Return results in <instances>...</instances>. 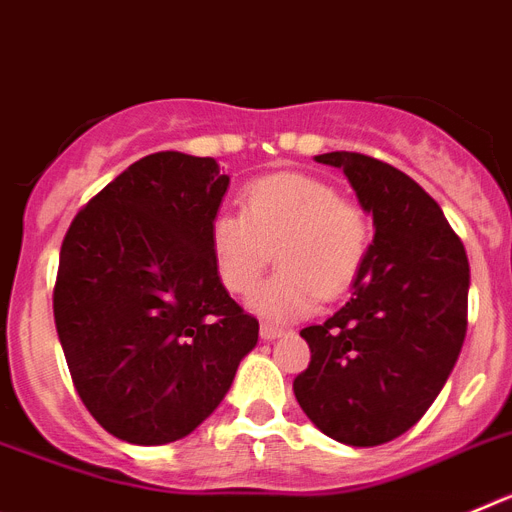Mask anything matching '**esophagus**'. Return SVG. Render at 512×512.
Segmentation results:
<instances>
[{
	"label": "esophagus",
	"mask_w": 512,
	"mask_h": 512,
	"mask_svg": "<svg viewBox=\"0 0 512 512\" xmlns=\"http://www.w3.org/2000/svg\"><path fill=\"white\" fill-rule=\"evenodd\" d=\"M261 338H264V341H274V338H282L284 336V328H277V325H269V323H264L261 325Z\"/></svg>",
	"instance_id": "esophagus-1"
}]
</instances>
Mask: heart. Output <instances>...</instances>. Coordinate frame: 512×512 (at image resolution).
Listing matches in <instances>:
<instances>
[{
  "mask_svg": "<svg viewBox=\"0 0 512 512\" xmlns=\"http://www.w3.org/2000/svg\"><path fill=\"white\" fill-rule=\"evenodd\" d=\"M372 246V220L341 200L330 182L300 171L261 176L241 194V215L217 212L210 251L217 277L233 295H248L271 264L279 271L253 297L261 318L289 323L318 300H336L361 274Z\"/></svg>",
  "mask_w": 512,
  "mask_h": 512,
  "instance_id": "heart-1",
  "label": "heart"
}]
</instances>
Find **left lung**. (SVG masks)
<instances>
[{"label": "left lung", "mask_w": 512, "mask_h": 512, "mask_svg": "<svg viewBox=\"0 0 512 512\" xmlns=\"http://www.w3.org/2000/svg\"><path fill=\"white\" fill-rule=\"evenodd\" d=\"M374 220L354 295L302 328L310 364L295 397L325 436L379 446L410 431L449 379L467 336L469 261L443 210L408 174L364 153L333 151Z\"/></svg>", "instance_id": "left-lung-1"}]
</instances>
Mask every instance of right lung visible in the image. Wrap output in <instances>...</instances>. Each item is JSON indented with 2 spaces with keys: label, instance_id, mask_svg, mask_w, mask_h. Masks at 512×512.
<instances>
[{
  "label": "right lung",
  "instance_id": "right-lung-1",
  "mask_svg": "<svg viewBox=\"0 0 512 512\" xmlns=\"http://www.w3.org/2000/svg\"><path fill=\"white\" fill-rule=\"evenodd\" d=\"M230 179L215 158H140L63 238L53 318L81 402L138 446L179 441L223 402L259 320L228 295L210 223Z\"/></svg>",
  "mask_w": 512,
  "mask_h": 512
}]
</instances>
